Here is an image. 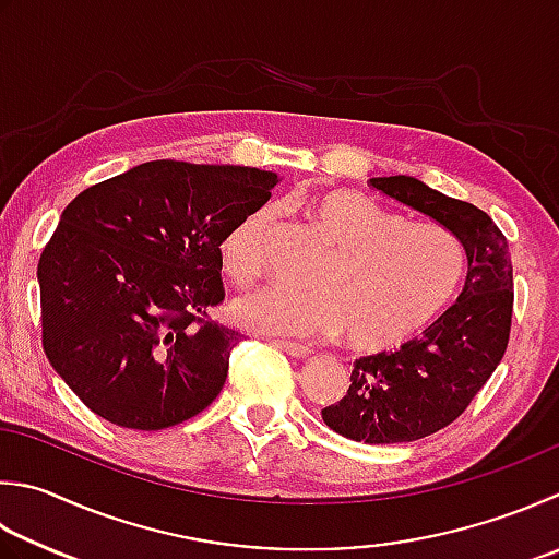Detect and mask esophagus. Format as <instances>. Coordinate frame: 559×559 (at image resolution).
<instances>
[{
    "label": "esophagus",
    "instance_id": "34e87169",
    "mask_svg": "<svg viewBox=\"0 0 559 559\" xmlns=\"http://www.w3.org/2000/svg\"><path fill=\"white\" fill-rule=\"evenodd\" d=\"M277 345L282 347L284 353L287 355H292V357H307V355H311L313 350L309 345H301V343H292V341H277Z\"/></svg>",
    "mask_w": 559,
    "mask_h": 559
}]
</instances>
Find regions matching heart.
I'll use <instances>...</instances> for the list:
<instances>
[{
	"label": "heart",
	"instance_id": "1",
	"mask_svg": "<svg viewBox=\"0 0 559 559\" xmlns=\"http://www.w3.org/2000/svg\"><path fill=\"white\" fill-rule=\"evenodd\" d=\"M311 214L333 252L316 272L319 289L270 287L238 299L236 319L252 331L335 335L362 353H382L414 338L455 297L467 272L462 240L440 226L408 224L372 199L329 189ZM275 206L252 209L221 240V265L236 284L270 270Z\"/></svg>",
	"mask_w": 559,
	"mask_h": 559
}]
</instances>
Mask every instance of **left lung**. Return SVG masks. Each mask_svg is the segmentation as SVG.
I'll return each mask as SVG.
<instances>
[{"mask_svg": "<svg viewBox=\"0 0 559 559\" xmlns=\"http://www.w3.org/2000/svg\"><path fill=\"white\" fill-rule=\"evenodd\" d=\"M370 185L438 221L467 250L457 301L420 338L355 360L347 394L321 411L325 426L357 443H411L462 416L497 370L511 335L513 265L507 236L475 204L406 175Z\"/></svg>", "mask_w": 559, "mask_h": 559, "instance_id": "8db88e82", "label": "left lung"}]
</instances>
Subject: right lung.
<instances>
[{
	"instance_id": "right-lung-1",
	"label": "right lung",
	"mask_w": 559,
	"mask_h": 559,
	"mask_svg": "<svg viewBox=\"0 0 559 559\" xmlns=\"http://www.w3.org/2000/svg\"><path fill=\"white\" fill-rule=\"evenodd\" d=\"M238 165L153 160L66 206L38 260L46 357L82 404L116 426L163 430L214 402L234 329L221 240L277 185Z\"/></svg>"
}]
</instances>
